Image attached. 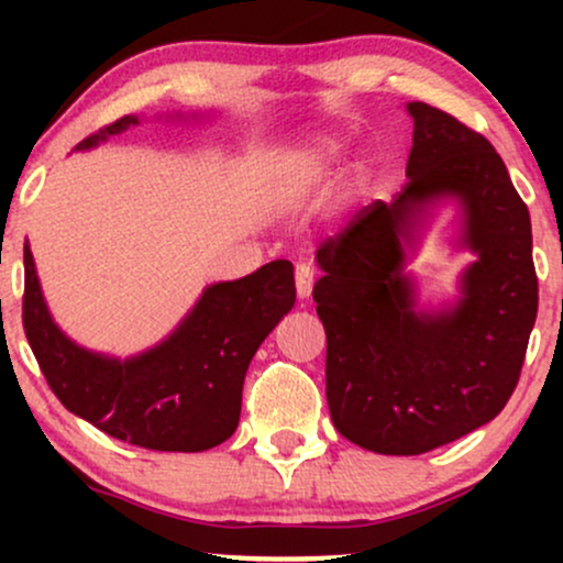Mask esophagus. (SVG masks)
Returning a JSON list of instances; mask_svg holds the SVG:
<instances>
[{"mask_svg":"<svg viewBox=\"0 0 563 563\" xmlns=\"http://www.w3.org/2000/svg\"><path fill=\"white\" fill-rule=\"evenodd\" d=\"M312 286H314V269L303 262L296 264V294H299V299H307V296L312 294Z\"/></svg>","mask_w":563,"mask_h":563,"instance_id":"1","label":"esophagus"}]
</instances>
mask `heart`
Wrapping results in <instances>:
<instances>
[{
    "label": "heart",
    "instance_id": "b5f03b06",
    "mask_svg": "<svg viewBox=\"0 0 563 563\" xmlns=\"http://www.w3.org/2000/svg\"><path fill=\"white\" fill-rule=\"evenodd\" d=\"M341 151H344V147H341V142H335L331 137L314 140L312 145L303 151V161L312 166H318V169H325V166H331L333 161L341 156Z\"/></svg>",
    "mask_w": 563,
    "mask_h": 563
}]
</instances>
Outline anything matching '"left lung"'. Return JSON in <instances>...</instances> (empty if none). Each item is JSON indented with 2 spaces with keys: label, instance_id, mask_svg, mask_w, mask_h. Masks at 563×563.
<instances>
[{
  "label": "left lung",
  "instance_id": "obj_1",
  "mask_svg": "<svg viewBox=\"0 0 563 563\" xmlns=\"http://www.w3.org/2000/svg\"><path fill=\"white\" fill-rule=\"evenodd\" d=\"M407 111L410 179L322 241L312 290L333 426L380 455H421L493 421L519 384L538 318L532 222L503 158L455 115L426 102ZM444 195L462 198L464 242L481 260L452 313L416 316L398 238L416 210Z\"/></svg>",
  "mask_w": 563,
  "mask_h": 563
}]
</instances>
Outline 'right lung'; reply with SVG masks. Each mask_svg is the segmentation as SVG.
I'll return each mask as SVG.
<instances>
[{
	"label": "right lung",
	"instance_id": "add662e5",
	"mask_svg": "<svg viewBox=\"0 0 563 563\" xmlns=\"http://www.w3.org/2000/svg\"><path fill=\"white\" fill-rule=\"evenodd\" d=\"M132 124L134 115H121L76 151ZM23 267V331L55 397L108 437L158 452H203L232 437L251 357L296 301L294 264L269 262L241 280L211 286L164 344L119 363L57 331L29 243Z\"/></svg>",
	"mask_w": 563,
	"mask_h": 563
}]
</instances>
